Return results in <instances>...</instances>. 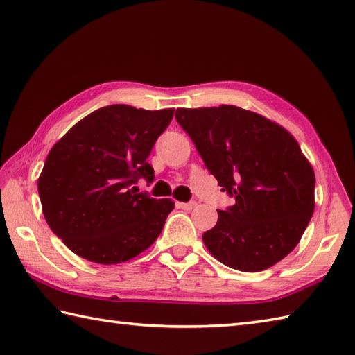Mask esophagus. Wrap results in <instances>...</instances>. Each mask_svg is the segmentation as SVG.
I'll use <instances>...</instances> for the list:
<instances>
[{"instance_id": "obj_1", "label": "esophagus", "mask_w": 355, "mask_h": 355, "mask_svg": "<svg viewBox=\"0 0 355 355\" xmlns=\"http://www.w3.org/2000/svg\"><path fill=\"white\" fill-rule=\"evenodd\" d=\"M178 207L182 208V209H193L194 207H196V202H178Z\"/></svg>"}]
</instances>
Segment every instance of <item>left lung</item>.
I'll return each instance as SVG.
<instances>
[{
    "label": "left lung",
    "mask_w": 355,
    "mask_h": 355,
    "mask_svg": "<svg viewBox=\"0 0 355 355\" xmlns=\"http://www.w3.org/2000/svg\"><path fill=\"white\" fill-rule=\"evenodd\" d=\"M208 171L234 204L218 209L205 247L239 271L257 272L288 256L314 213V170L284 127L236 105L178 108Z\"/></svg>",
    "instance_id": "left-lung-1"
}]
</instances>
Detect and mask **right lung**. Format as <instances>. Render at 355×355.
Instances as JSON below:
<instances>
[{
  "label": "right lung",
  "instance_id": "right-lung-1",
  "mask_svg": "<svg viewBox=\"0 0 355 355\" xmlns=\"http://www.w3.org/2000/svg\"><path fill=\"white\" fill-rule=\"evenodd\" d=\"M173 113L107 105L50 150L38 179L42 213L75 254L101 265L127 262L161 234L175 202L150 198L135 185L153 182L147 157Z\"/></svg>",
  "mask_w": 355,
  "mask_h": 355
}]
</instances>
